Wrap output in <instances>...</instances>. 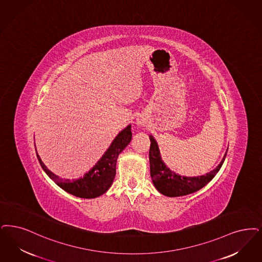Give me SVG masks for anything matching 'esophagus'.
Instances as JSON below:
<instances>
[{"label":"esophagus","mask_w":262,"mask_h":262,"mask_svg":"<svg viewBox=\"0 0 262 262\" xmlns=\"http://www.w3.org/2000/svg\"><path fill=\"white\" fill-rule=\"evenodd\" d=\"M137 124H138V125H140V126H144L145 122H144V120H143V119L139 118V119H137Z\"/></svg>","instance_id":"esophagus-1"}]
</instances>
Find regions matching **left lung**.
Here are the masks:
<instances>
[{
  "instance_id": "obj_1",
  "label": "left lung",
  "mask_w": 262,
  "mask_h": 262,
  "mask_svg": "<svg viewBox=\"0 0 262 262\" xmlns=\"http://www.w3.org/2000/svg\"><path fill=\"white\" fill-rule=\"evenodd\" d=\"M150 137V150H149V161H150V174L152 182L158 191L167 197H180L197 192L200 189L206 186L222 167L226 157L227 151L225 152L220 165L204 176L198 177H184L178 174L167 167L163 161L157 141L154 136ZM228 150V148H227Z\"/></svg>"
}]
</instances>
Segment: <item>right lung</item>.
Segmentation results:
<instances>
[{
    "label": "right lung",
    "mask_w": 262,
    "mask_h": 262,
    "mask_svg": "<svg viewBox=\"0 0 262 262\" xmlns=\"http://www.w3.org/2000/svg\"><path fill=\"white\" fill-rule=\"evenodd\" d=\"M132 136V126L128 125L117 135L110 146L108 147L102 157L97 161L94 167L85 172L83 178L78 179L70 180L54 174L53 171L45 166L37 151L36 154L45 172L60 188L79 198L94 199L104 194L111 187L116 176L117 159L130 142Z\"/></svg>",
    "instance_id": "add662e5"
}]
</instances>
